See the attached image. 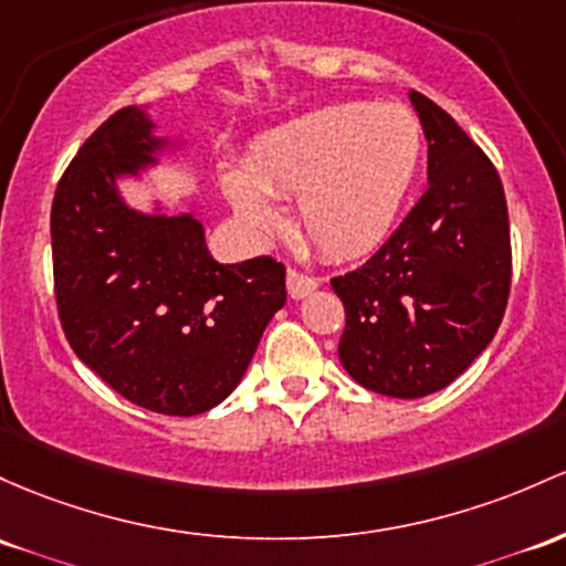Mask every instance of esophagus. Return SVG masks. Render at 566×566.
<instances>
[{"label": "esophagus", "instance_id": "esophagus-1", "mask_svg": "<svg viewBox=\"0 0 566 566\" xmlns=\"http://www.w3.org/2000/svg\"><path fill=\"white\" fill-rule=\"evenodd\" d=\"M316 290V279L308 276V273L297 271V269H287V293L290 297H295V301H301V297L312 295Z\"/></svg>", "mask_w": 566, "mask_h": 566}]
</instances>
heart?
<instances>
[{"instance_id": "b5f03b06", "label": "heart", "mask_w": 566, "mask_h": 566, "mask_svg": "<svg viewBox=\"0 0 566 566\" xmlns=\"http://www.w3.org/2000/svg\"><path fill=\"white\" fill-rule=\"evenodd\" d=\"M424 158V126L402 104L346 102L297 117L265 136L244 171L226 177L233 212L271 231L295 198L297 228L335 260L376 250L392 231Z\"/></svg>"}]
</instances>
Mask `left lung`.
Masks as SVG:
<instances>
[{"mask_svg": "<svg viewBox=\"0 0 566 566\" xmlns=\"http://www.w3.org/2000/svg\"><path fill=\"white\" fill-rule=\"evenodd\" d=\"M430 188L359 269L333 276L346 312L338 357L378 395L449 387L489 346L511 295V222L489 155L443 107L411 91Z\"/></svg>", "mask_w": 566, "mask_h": 566, "instance_id": "obj_1", "label": "left lung"}]
</instances>
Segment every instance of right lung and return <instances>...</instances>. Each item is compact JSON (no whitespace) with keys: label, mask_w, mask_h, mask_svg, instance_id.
I'll list each match as a JSON object with an SVG mask.
<instances>
[{"label":"right lung","mask_w":566,"mask_h":566,"mask_svg":"<svg viewBox=\"0 0 566 566\" xmlns=\"http://www.w3.org/2000/svg\"><path fill=\"white\" fill-rule=\"evenodd\" d=\"M145 112L123 107L80 147L53 196V287L66 340L115 392L147 411L196 416L244 376L284 306L271 254L222 265L196 217L126 207L117 174L153 164L164 142Z\"/></svg>","instance_id":"add662e5"}]
</instances>
